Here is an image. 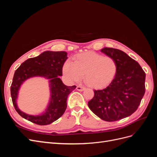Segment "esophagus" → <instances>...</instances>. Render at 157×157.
<instances>
[{"label":"esophagus","instance_id":"1","mask_svg":"<svg viewBox=\"0 0 157 157\" xmlns=\"http://www.w3.org/2000/svg\"><path fill=\"white\" fill-rule=\"evenodd\" d=\"M77 90H78V91H80V92H82V91H84V90H85V88L83 87V86H78L77 87Z\"/></svg>","mask_w":157,"mask_h":157}]
</instances>
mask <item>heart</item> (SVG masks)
Listing matches in <instances>:
<instances>
[{
    "label": "heart",
    "instance_id": "1",
    "mask_svg": "<svg viewBox=\"0 0 157 157\" xmlns=\"http://www.w3.org/2000/svg\"><path fill=\"white\" fill-rule=\"evenodd\" d=\"M117 64L111 56H103L93 52L79 54L75 61H65L63 73L71 82H78L84 76L89 86L100 88L106 86L115 77Z\"/></svg>",
    "mask_w": 157,
    "mask_h": 157
}]
</instances>
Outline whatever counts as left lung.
Here are the masks:
<instances>
[{"label":"left lung","mask_w":157,"mask_h":157,"mask_svg":"<svg viewBox=\"0 0 157 157\" xmlns=\"http://www.w3.org/2000/svg\"><path fill=\"white\" fill-rule=\"evenodd\" d=\"M101 52L115 59L117 73L106 88L94 90V96L88 105L103 121H119L138 108L145 92V73L140 64L124 52L112 48H104Z\"/></svg>","instance_id":"8db88e82"}]
</instances>
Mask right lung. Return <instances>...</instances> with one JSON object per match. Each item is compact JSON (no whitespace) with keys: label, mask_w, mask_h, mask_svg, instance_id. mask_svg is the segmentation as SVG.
I'll return each instance as SVG.
<instances>
[{"label":"right lung","mask_w":157,"mask_h":157,"mask_svg":"<svg viewBox=\"0 0 157 157\" xmlns=\"http://www.w3.org/2000/svg\"><path fill=\"white\" fill-rule=\"evenodd\" d=\"M67 59L66 52L46 51L39 56L27 59L14 73L10 87L13 105L17 113L25 119L39 125H48L63 115L67 108L69 94L76 86L65 85L59 76H62V68ZM41 76L49 80L51 99L45 111L39 116H31L22 112L16 103L18 90L23 82L28 78Z\"/></svg>","instance_id":"right-lung-1"}]
</instances>
